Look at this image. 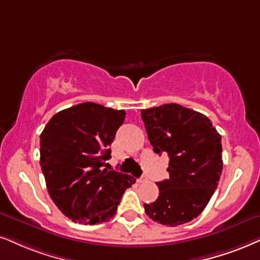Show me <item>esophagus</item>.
Wrapping results in <instances>:
<instances>
[{
	"instance_id": "34e87169",
	"label": "esophagus",
	"mask_w": 260,
	"mask_h": 260,
	"mask_svg": "<svg viewBox=\"0 0 260 260\" xmlns=\"http://www.w3.org/2000/svg\"><path fill=\"white\" fill-rule=\"evenodd\" d=\"M138 182L139 183H143V182H145V181H147V179H146V176H141V177H139V179L137 180Z\"/></svg>"
}]
</instances>
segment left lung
Returning <instances> with one entry per match:
<instances>
[{
	"instance_id": "8db88e82",
	"label": "left lung",
	"mask_w": 260,
	"mask_h": 260,
	"mask_svg": "<svg viewBox=\"0 0 260 260\" xmlns=\"http://www.w3.org/2000/svg\"><path fill=\"white\" fill-rule=\"evenodd\" d=\"M153 151L169 156V179L157 182L158 198L146 215L176 226L198 217L217 188L223 169L221 136L205 115L170 103L141 110Z\"/></svg>"
}]
</instances>
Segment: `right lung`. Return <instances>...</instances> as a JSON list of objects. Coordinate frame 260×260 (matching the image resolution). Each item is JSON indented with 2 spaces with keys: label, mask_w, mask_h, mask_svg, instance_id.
Returning a JSON list of instances; mask_svg holds the SVG:
<instances>
[{
  "label": "right lung",
  "mask_w": 260,
  "mask_h": 260,
  "mask_svg": "<svg viewBox=\"0 0 260 260\" xmlns=\"http://www.w3.org/2000/svg\"><path fill=\"white\" fill-rule=\"evenodd\" d=\"M124 110L86 102L58 111L41 134V167L49 196L75 223L96 224L116 213L121 197L136 182L103 169Z\"/></svg>",
  "instance_id": "obj_1"
}]
</instances>
